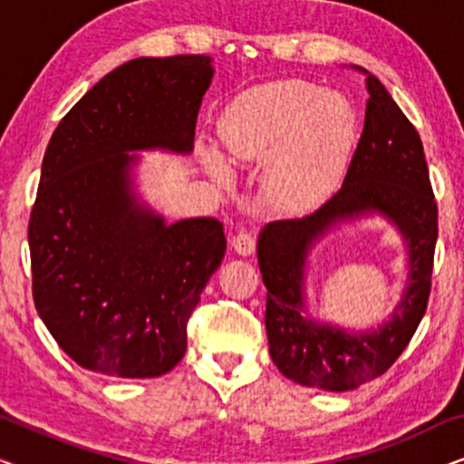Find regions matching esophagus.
<instances>
[{
  "label": "esophagus",
  "mask_w": 464,
  "mask_h": 464,
  "mask_svg": "<svg viewBox=\"0 0 464 464\" xmlns=\"http://www.w3.org/2000/svg\"><path fill=\"white\" fill-rule=\"evenodd\" d=\"M232 249L243 257L251 256V253L256 251V238H253V234L249 232H238L237 237L232 238Z\"/></svg>",
  "instance_id": "obj_1"
}]
</instances>
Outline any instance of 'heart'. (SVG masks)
I'll return each instance as SVG.
<instances>
[{
    "mask_svg": "<svg viewBox=\"0 0 464 464\" xmlns=\"http://www.w3.org/2000/svg\"><path fill=\"white\" fill-rule=\"evenodd\" d=\"M219 135L232 160H266V188L304 208L338 188L357 145L359 118L344 92L281 80L238 94L221 113ZM202 158L215 177L227 179L219 154L205 150Z\"/></svg>",
    "mask_w": 464,
    "mask_h": 464,
    "instance_id": "1",
    "label": "heart"
}]
</instances>
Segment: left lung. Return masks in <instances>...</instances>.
Returning a JSON list of instances; mask_svg holds the SVG:
<instances>
[{"mask_svg":"<svg viewBox=\"0 0 464 464\" xmlns=\"http://www.w3.org/2000/svg\"><path fill=\"white\" fill-rule=\"evenodd\" d=\"M363 73L365 124L342 188L313 215L272 221L257 238L272 361L294 382L335 392L382 376L410 344L427 310L437 243V202L420 137L382 82ZM373 214L395 225L409 249L402 300L389 322L365 333L314 322L305 306L309 251L335 227Z\"/></svg>","mask_w":464,"mask_h":464,"instance_id":"1","label":"left lung"}]
</instances>
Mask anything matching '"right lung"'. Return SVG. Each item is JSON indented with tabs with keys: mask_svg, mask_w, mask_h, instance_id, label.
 Instances as JSON below:
<instances>
[{
	"mask_svg": "<svg viewBox=\"0 0 464 464\" xmlns=\"http://www.w3.org/2000/svg\"><path fill=\"white\" fill-rule=\"evenodd\" d=\"M202 54L132 59L61 120L29 219L34 302L75 363L156 378L186 354L188 321L226 253L221 221L169 224L139 200L132 170L162 150L188 156L213 80Z\"/></svg>",
	"mask_w": 464,
	"mask_h": 464,
	"instance_id": "obj_1",
	"label": "right lung"
}]
</instances>
